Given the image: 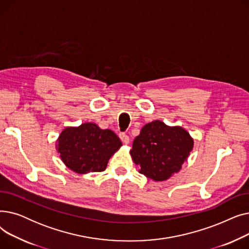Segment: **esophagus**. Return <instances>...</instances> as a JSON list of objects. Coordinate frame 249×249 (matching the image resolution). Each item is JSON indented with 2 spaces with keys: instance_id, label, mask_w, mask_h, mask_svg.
<instances>
[{
  "instance_id": "obj_1",
  "label": "esophagus",
  "mask_w": 249,
  "mask_h": 249,
  "mask_svg": "<svg viewBox=\"0 0 249 249\" xmlns=\"http://www.w3.org/2000/svg\"><path fill=\"white\" fill-rule=\"evenodd\" d=\"M120 139L122 140V142L124 143V144H128L129 143V141H130V138H129V136L127 135V134H125V133H120Z\"/></svg>"
}]
</instances>
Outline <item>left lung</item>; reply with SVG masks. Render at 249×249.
Masks as SVG:
<instances>
[{"mask_svg":"<svg viewBox=\"0 0 249 249\" xmlns=\"http://www.w3.org/2000/svg\"><path fill=\"white\" fill-rule=\"evenodd\" d=\"M193 147L194 139L187 130L154 120L142 127L130 155L141 175L163 181L180 171Z\"/></svg>","mask_w":249,"mask_h":249,"instance_id":"left-lung-1","label":"left lung"}]
</instances>
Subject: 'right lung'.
<instances>
[{
	"instance_id": "obj_1",
	"label": "right lung",
	"mask_w": 249,
	"mask_h": 249,
	"mask_svg": "<svg viewBox=\"0 0 249 249\" xmlns=\"http://www.w3.org/2000/svg\"><path fill=\"white\" fill-rule=\"evenodd\" d=\"M55 146L65 166L76 174L86 175L105 171L122 142L112 130L87 122L64 128Z\"/></svg>"
}]
</instances>
